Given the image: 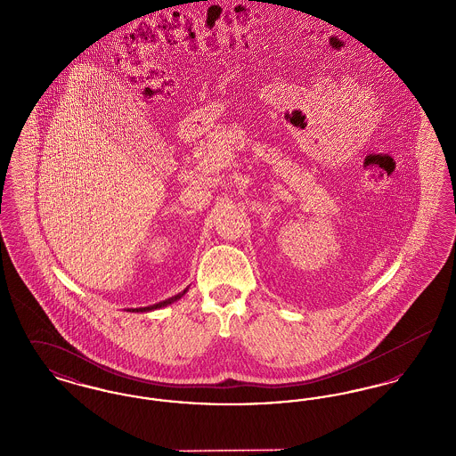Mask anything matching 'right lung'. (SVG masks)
Wrapping results in <instances>:
<instances>
[{
    "label": "right lung",
    "instance_id": "obj_1",
    "mask_svg": "<svg viewBox=\"0 0 456 456\" xmlns=\"http://www.w3.org/2000/svg\"><path fill=\"white\" fill-rule=\"evenodd\" d=\"M186 290H188V289H184V290L179 292L177 296H173V297H169V299H166V301H162V303L152 304V305H147V307H134V309H128V311H131V313H147V311L166 307V305H169V304L175 303L177 299H181V297L186 294Z\"/></svg>",
    "mask_w": 456,
    "mask_h": 456
}]
</instances>
